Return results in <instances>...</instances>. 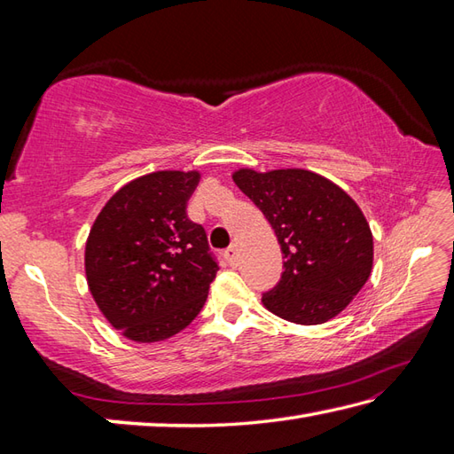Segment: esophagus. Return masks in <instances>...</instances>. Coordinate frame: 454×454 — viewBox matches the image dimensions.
<instances>
[{
    "mask_svg": "<svg viewBox=\"0 0 454 454\" xmlns=\"http://www.w3.org/2000/svg\"><path fill=\"white\" fill-rule=\"evenodd\" d=\"M224 259H226L230 265H236V262H238V249H236V246H230L228 249H224Z\"/></svg>",
    "mask_w": 454,
    "mask_h": 454,
    "instance_id": "esophagus-1",
    "label": "esophagus"
}]
</instances>
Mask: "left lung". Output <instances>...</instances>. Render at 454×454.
<instances>
[{
	"label": "left lung",
	"instance_id": "1",
	"mask_svg": "<svg viewBox=\"0 0 454 454\" xmlns=\"http://www.w3.org/2000/svg\"><path fill=\"white\" fill-rule=\"evenodd\" d=\"M234 181L263 212L286 259L263 306L302 325L332 320L372 269V234L361 208L335 183L306 169H239Z\"/></svg>",
	"mask_w": 454,
	"mask_h": 454
}]
</instances>
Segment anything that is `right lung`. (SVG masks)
<instances>
[{"label":"right lung","mask_w":454,"mask_h":454,"mask_svg":"<svg viewBox=\"0 0 454 454\" xmlns=\"http://www.w3.org/2000/svg\"><path fill=\"white\" fill-rule=\"evenodd\" d=\"M197 171H156L109 199L85 244L99 310L132 341L176 335L207 302L218 262L205 228L187 216Z\"/></svg>","instance_id":"add662e5"}]
</instances>
